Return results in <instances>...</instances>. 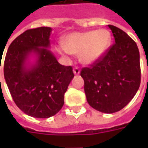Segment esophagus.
<instances>
[{
  "label": "esophagus",
  "instance_id": "1",
  "mask_svg": "<svg viewBox=\"0 0 148 148\" xmlns=\"http://www.w3.org/2000/svg\"><path fill=\"white\" fill-rule=\"evenodd\" d=\"M74 74H75V75H77V74H80V69L77 67V66H75V67L74 68Z\"/></svg>",
  "mask_w": 148,
  "mask_h": 148
}]
</instances>
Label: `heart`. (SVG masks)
<instances>
[{
  "mask_svg": "<svg viewBox=\"0 0 148 148\" xmlns=\"http://www.w3.org/2000/svg\"><path fill=\"white\" fill-rule=\"evenodd\" d=\"M111 41V33L106 29L73 32L65 37L64 44H60L57 49L62 55H79L82 63L91 65L106 55Z\"/></svg>",
  "mask_w": 148,
  "mask_h": 148,
  "instance_id": "1",
  "label": "heart"
}]
</instances>
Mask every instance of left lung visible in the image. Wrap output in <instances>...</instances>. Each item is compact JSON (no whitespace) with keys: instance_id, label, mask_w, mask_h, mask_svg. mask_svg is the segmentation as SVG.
Instances as JSON below:
<instances>
[{"instance_id":"obj_1","label":"left lung","mask_w":148,"mask_h":148,"mask_svg":"<svg viewBox=\"0 0 148 148\" xmlns=\"http://www.w3.org/2000/svg\"><path fill=\"white\" fill-rule=\"evenodd\" d=\"M108 27L114 43L99 61L82 68L81 76L89 105L101 112L113 113L125 107L136 95L141 72L136 42L119 27Z\"/></svg>"}]
</instances>
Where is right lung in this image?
<instances>
[{
    "label": "right lung",
    "mask_w": 148,
    "mask_h": 148,
    "mask_svg": "<svg viewBox=\"0 0 148 148\" xmlns=\"http://www.w3.org/2000/svg\"><path fill=\"white\" fill-rule=\"evenodd\" d=\"M51 32L47 27L25 31L12 42L5 58L4 76L12 97L21 111L32 117L48 118L58 113L74 76L72 66L58 63L47 49ZM32 55L37 59L29 64Z\"/></svg>",
    "instance_id": "add662e5"
}]
</instances>
